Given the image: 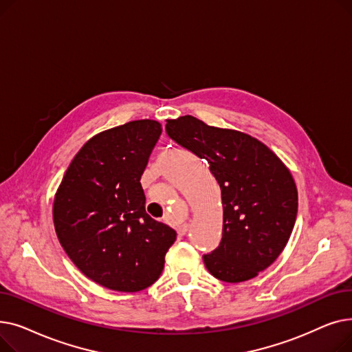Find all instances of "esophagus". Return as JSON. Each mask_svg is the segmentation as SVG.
I'll return each mask as SVG.
<instances>
[{"instance_id":"1","label":"esophagus","mask_w":352,"mask_h":352,"mask_svg":"<svg viewBox=\"0 0 352 352\" xmlns=\"http://www.w3.org/2000/svg\"><path fill=\"white\" fill-rule=\"evenodd\" d=\"M188 227H190V226L186 223V224L179 226L177 231H178V234H179V235H186V234H187V231H188Z\"/></svg>"}]
</instances>
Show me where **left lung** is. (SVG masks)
<instances>
[{
    "label": "left lung",
    "instance_id": "left-lung-1",
    "mask_svg": "<svg viewBox=\"0 0 352 352\" xmlns=\"http://www.w3.org/2000/svg\"><path fill=\"white\" fill-rule=\"evenodd\" d=\"M166 134L204 158L221 188L223 238L204 255L215 278L248 281L285 248L298 211L291 171L272 150L245 133L207 125L192 116L166 120Z\"/></svg>",
    "mask_w": 352,
    "mask_h": 352
}]
</instances>
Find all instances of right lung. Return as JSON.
<instances>
[{
	"mask_svg": "<svg viewBox=\"0 0 352 352\" xmlns=\"http://www.w3.org/2000/svg\"><path fill=\"white\" fill-rule=\"evenodd\" d=\"M154 120L129 121L88 140L55 192V232L69 260L113 291L153 285L177 232L145 211L141 175L161 135Z\"/></svg>",
	"mask_w": 352,
	"mask_h": 352,
	"instance_id": "add662e5",
	"label": "right lung"
}]
</instances>
